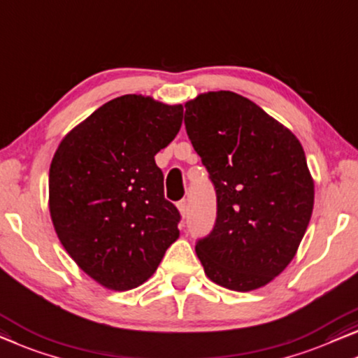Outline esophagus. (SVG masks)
I'll return each mask as SVG.
<instances>
[{
  "label": "esophagus",
  "instance_id": "1",
  "mask_svg": "<svg viewBox=\"0 0 358 358\" xmlns=\"http://www.w3.org/2000/svg\"><path fill=\"white\" fill-rule=\"evenodd\" d=\"M178 208H179V213L182 217L187 216L189 213V205H187V200H180L178 203Z\"/></svg>",
  "mask_w": 358,
  "mask_h": 358
}]
</instances>
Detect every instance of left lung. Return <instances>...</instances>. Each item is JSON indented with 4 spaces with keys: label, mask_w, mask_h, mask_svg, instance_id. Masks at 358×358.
<instances>
[{
    "label": "left lung",
    "mask_w": 358,
    "mask_h": 358,
    "mask_svg": "<svg viewBox=\"0 0 358 358\" xmlns=\"http://www.w3.org/2000/svg\"><path fill=\"white\" fill-rule=\"evenodd\" d=\"M185 131L216 190L213 231L196 241L205 274L248 292L295 257L312 217L315 185L299 138L234 92L185 103Z\"/></svg>",
    "instance_id": "obj_1"
}]
</instances>
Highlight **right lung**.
I'll use <instances>...</instances> for the list:
<instances>
[{
  "instance_id": "obj_1",
  "label": "right lung",
  "mask_w": 358,
  "mask_h": 358,
  "mask_svg": "<svg viewBox=\"0 0 358 358\" xmlns=\"http://www.w3.org/2000/svg\"><path fill=\"white\" fill-rule=\"evenodd\" d=\"M182 105L122 95L61 141L50 166V215L82 271L113 291L141 286L178 241L155 155L182 124Z\"/></svg>"
}]
</instances>
